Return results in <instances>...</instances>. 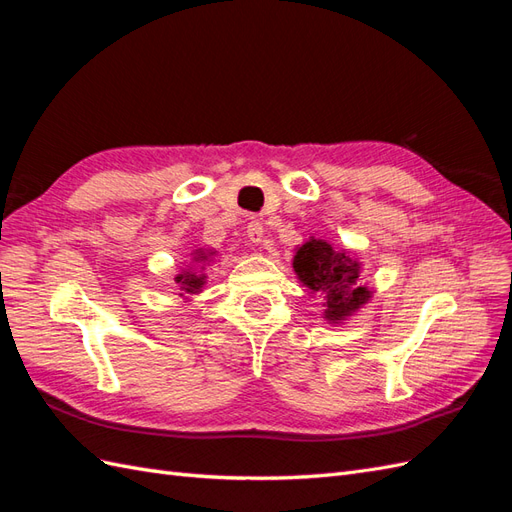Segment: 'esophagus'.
<instances>
[{
  "label": "esophagus",
  "instance_id": "esophagus-1",
  "mask_svg": "<svg viewBox=\"0 0 512 512\" xmlns=\"http://www.w3.org/2000/svg\"><path fill=\"white\" fill-rule=\"evenodd\" d=\"M262 237H265V228H262V224L258 220H252L250 224H247V239H250L254 245L262 243Z\"/></svg>",
  "mask_w": 512,
  "mask_h": 512
}]
</instances>
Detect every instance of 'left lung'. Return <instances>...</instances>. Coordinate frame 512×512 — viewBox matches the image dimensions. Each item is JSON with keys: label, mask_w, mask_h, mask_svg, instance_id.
Masks as SVG:
<instances>
[{"label": "left lung", "mask_w": 512, "mask_h": 512, "mask_svg": "<svg viewBox=\"0 0 512 512\" xmlns=\"http://www.w3.org/2000/svg\"><path fill=\"white\" fill-rule=\"evenodd\" d=\"M292 269L309 294L324 299V318L331 324L359 314V309L374 297L371 288L361 282V262L346 250H335L324 239L309 237L299 245Z\"/></svg>", "instance_id": "8db88e82"}]
</instances>
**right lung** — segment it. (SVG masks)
Masks as SVG:
<instances>
[{
  "label": "right lung",
  "mask_w": 512,
  "mask_h": 512,
  "mask_svg": "<svg viewBox=\"0 0 512 512\" xmlns=\"http://www.w3.org/2000/svg\"><path fill=\"white\" fill-rule=\"evenodd\" d=\"M213 256H215V252L203 250V247H198V250L192 252L190 265H185V269H181L175 277V282L181 290L179 297L188 301V299H192V294L203 292V286L207 284V273H203V271L209 262H213Z\"/></svg>",
  "instance_id": "add662e5"
}]
</instances>
